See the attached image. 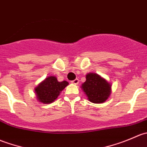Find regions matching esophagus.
I'll use <instances>...</instances> for the list:
<instances>
[{
  "instance_id": "1",
  "label": "esophagus",
  "mask_w": 147,
  "mask_h": 147,
  "mask_svg": "<svg viewBox=\"0 0 147 147\" xmlns=\"http://www.w3.org/2000/svg\"><path fill=\"white\" fill-rule=\"evenodd\" d=\"M72 84H78V83H79V80H78V79L74 80L73 81H72Z\"/></svg>"
}]
</instances>
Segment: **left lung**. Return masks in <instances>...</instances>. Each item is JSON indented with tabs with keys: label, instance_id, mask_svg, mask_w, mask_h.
Segmentation results:
<instances>
[{
	"label": "left lung",
	"instance_id": "8db88e82",
	"mask_svg": "<svg viewBox=\"0 0 147 147\" xmlns=\"http://www.w3.org/2000/svg\"><path fill=\"white\" fill-rule=\"evenodd\" d=\"M90 102L103 103L109 98L112 92V85L105 78L94 72L86 75V81L81 86Z\"/></svg>",
	"mask_w": 147,
	"mask_h": 147
}]
</instances>
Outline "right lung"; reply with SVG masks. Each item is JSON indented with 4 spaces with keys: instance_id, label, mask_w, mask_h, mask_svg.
Wrapping results in <instances>:
<instances>
[{
    "instance_id": "1",
    "label": "right lung",
    "mask_w": 147,
    "mask_h": 147,
    "mask_svg": "<svg viewBox=\"0 0 147 147\" xmlns=\"http://www.w3.org/2000/svg\"><path fill=\"white\" fill-rule=\"evenodd\" d=\"M68 84L67 81L58 82L55 76L47 77L35 88L36 99L43 104L52 103Z\"/></svg>"
}]
</instances>
